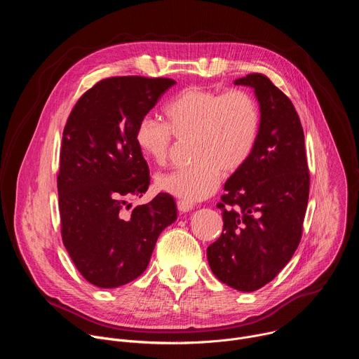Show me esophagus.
<instances>
[{"instance_id":"obj_1","label":"esophagus","mask_w":359,"mask_h":359,"mask_svg":"<svg viewBox=\"0 0 359 359\" xmlns=\"http://www.w3.org/2000/svg\"><path fill=\"white\" fill-rule=\"evenodd\" d=\"M193 206H194L193 201H187V200H183V198H180L177 201V209H179V212H183V213L190 212L193 209Z\"/></svg>"}]
</instances>
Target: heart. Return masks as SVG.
Here are the masks:
<instances>
[{"mask_svg":"<svg viewBox=\"0 0 359 359\" xmlns=\"http://www.w3.org/2000/svg\"><path fill=\"white\" fill-rule=\"evenodd\" d=\"M166 123L143 116L135 129V142L144 159L165 165L169 159L173 136L189 139V166L177 168L156 177L159 190L187 201L213 194L222 172L240 170L257 144L262 114L257 100L243 89L224 93L189 86L172 97L165 107Z\"/></svg>","mask_w":359,"mask_h":359,"instance_id":"obj_1","label":"heart"}]
</instances>
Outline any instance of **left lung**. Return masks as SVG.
<instances>
[{"instance_id":"left-lung-1","label":"left lung","mask_w":359,"mask_h":359,"mask_svg":"<svg viewBox=\"0 0 359 359\" xmlns=\"http://www.w3.org/2000/svg\"><path fill=\"white\" fill-rule=\"evenodd\" d=\"M234 85L254 88L262 125L247 163L224 184L217 208L222 236L208 247L213 274L238 291H255L276 278L295 252L310 194L304 130L290 97L263 74Z\"/></svg>"}]
</instances>
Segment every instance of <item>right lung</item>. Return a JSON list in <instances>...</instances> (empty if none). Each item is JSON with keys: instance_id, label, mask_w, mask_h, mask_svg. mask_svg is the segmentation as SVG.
Returning a JSON list of instances; mask_svg holds the SVG:
<instances>
[{"instance_id": "right-lung-1", "label": "right lung", "mask_w": 359, "mask_h": 359, "mask_svg": "<svg viewBox=\"0 0 359 359\" xmlns=\"http://www.w3.org/2000/svg\"><path fill=\"white\" fill-rule=\"evenodd\" d=\"M176 83L170 78L112 76L88 89L62 133L57 177L61 236L81 276L100 288L137 278L159 234L177 217L175 198L159 193L125 215L142 196L149 168L135 142L137 122Z\"/></svg>"}]
</instances>
